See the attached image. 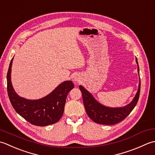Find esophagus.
I'll list each match as a JSON object with an SVG mask.
<instances>
[{
  "label": "esophagus",
  "mask_w": 155,
  "mask_h": 155,
  "mask_svg": "<svg viewBox=\"0 0 155 155\" xmlns=\"http://www.w3.org/2000/svg\"><path fill=\"white\" fill-rule=\"evenodd\" d=\"M74 80L75 81H80V78H78V77H75L74 78Z\"/></svg>",
  "instance_id": "34e87169"
}]
</instances>
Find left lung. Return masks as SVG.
I'll list each match as a JSON object with an SVG mask.
<instances>
[{
  "instance_id": "8db88e82",
  "label": "left lung",
  "mask_w": 155,
  "mask_h": 155,
  "mask_svg": "<svg viewBox=\"0 0 155 155\" xmlns=\"http://www.w3.org/2000/svg\"><path fill=\"white\" fill-rule=\"evenodd\" d=\"M136 61L138 64L137 59ZM138 71L139 73V67L138 65ZM80 90L82 94L84 105L87 112V114L97 124L105 125H113L120 122L130 114L132 110L137 105L140 96V80L138 86V90L133 100L130 104L122 108H112L101 105L94 98L91 94L81 86H80Z\"/></svg>"
}]
</instances>
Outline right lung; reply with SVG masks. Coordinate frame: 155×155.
<instances>
[{
	"mask_svg": "<svg viewBox=\"0 0 155 155\" xmlns=\"http://www.w3.org/2000/svg\"><path fill=\"white\" fill-rule=\"evenodd\" d=\"M12 58L7 72V91L9 100L15 110L31 124L45 126L58 122L64 114L66 97L74 87L71 81H65L51 94L37 100H26L18 96L12 86L11 81Z\"/></svg>",
	"mask_w": 155,
	"mask_h": 155,
	"instance_id": "right-lung-1",
	"label": "right lung"
}]
</instances>
